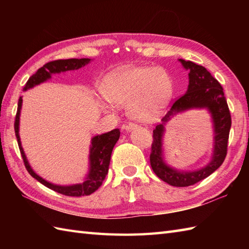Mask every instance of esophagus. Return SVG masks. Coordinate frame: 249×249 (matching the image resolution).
<instances>
[{
	"instance_id": "34e87169",
	"label": "esophagus",
	"mask_w": 249,
	"mask_h": 249,
	"mask_svg": "<svg viewBox=\"0 0 249 249\" xmlns=\"http://www.w3.org/2000/svg\"><path fill=\"white\" fill-rule=\"evenodd\" d=\"M137 127H138V125H136V124H134V123H127V124H125V125L123 126V128H124L125 130H127V131L134 130V129L137 128Z\"/></svg>"
}]
</instances>
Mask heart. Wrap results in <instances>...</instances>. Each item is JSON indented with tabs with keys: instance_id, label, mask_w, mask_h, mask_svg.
<instances>
[{
	"instance_id": "1",
	"label": "heart",
	"mask_w": 249,
	"mask_h": 249,
	"mask_svg": "<svg viewBox=\"0 0 249 249\" xmlns=\"http://www.w3.org/2000/svg\"><path fill=\"white\" fill-rule=\"evenodd\" d=\"M171 94V79L161 68H124L112 73L104 86V95L108 102L127 104L128 114L139 121L156 118ZM103 107L109 108V105L103 104Z\"/></svg>"
}]
</instances>
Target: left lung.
Wrapping results in <instances>:
<instances>
[{
    "label": "left lung",
    "mask_w": 249,
    "mask_h": 249,
    "mask_svg": "<svg viewBox=\"0 0 249 249\" xmlns=\"http://www.w3.org/2000/svg\"><path fill=\"white\" fill-rule=\"evenodd\" d=\"M188 71V88L183 96L173 103L168 113L153 130V143L150 161L153 171L163 182L176 187H186L208 178L221 166L227 155L231 115L220 83L203 66L194 62L178 59ZM205 108L211 115L213 126V151L210 161L197 171H182L170 166L164 160L163 136L169 120L185 110Z\"/></svg>",
    "instance_id": "8db88e82"
}]
</instances>
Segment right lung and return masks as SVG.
Returning a JSON list of instances; mask_svg holds the SVG:
<instances>
[{
	"label": "right lung",
	"mask_w": 249,
	"mask_h": 249,
	"mask_svg": "<svg viewBox=\"0 0 249 249\" xmlns=\"http://www.w3.org/2000/svg\"><path fill=\"white\" fill-rule=\"evenodd\" d=\"M91 59H68V60H57L47 63L43 67H40L33 76L30 77L28 82L25 83L23 91L38 86L40 83H44L51 79L52 75L54 73H61L68 71H76L86 66L91 62ZM22 96L19 98L18 102V110L16 114L15 121V133L17 137L18 145L22 155L23 161L26 170L29 171L32 177L36 178L37 181L45 185L54 192L71 196V197H81V196H89L93 194L95 190H97L98 187L102 185L106 176L108 173L111 153H112L113 147L116 142L120 138V129L116 128L106 133L103 135L95 136L91 139V144H89V171L86 178H83V182L71 184V185H59L51 183L47 179L41 178L39 174H37L33 168L31 167L30 162L26 158L25 153L23 151L22 144H21V139L19 135V127H20V114L21 108H22Z\"/></svg>",
	"instance_id": "add662e5"
}]
</instances>
